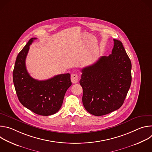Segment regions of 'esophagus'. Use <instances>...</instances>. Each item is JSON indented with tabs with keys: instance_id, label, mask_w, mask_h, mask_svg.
Masks as SVG:
<instances>
[{
	"instance_id": "obj_1",
	"label": "esophagus",
	"mask_w": 152,
	"mask_h": 152,
	"mask_svg": "<svg viewBox=\"0 0 152 152\" xmlns=\"http://www.w3.org/2000/svg\"><path fill=\"white\" fill-rule=\"evenodd\" d=\"M79 77L77 74H72L71 75V80L73 83H77L79 81Z\"/></svg>"
}]
</instances>
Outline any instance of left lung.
I'll use <instances>...</instances> for the list:
<instances>
[{
    "label": "left lung",
    "instance_id": "8db88e82",
    "mask_svg": "<svg viewBox=\"0 0 152 152\" xmlns=\"http://www.w3.org/2000/svg\"><path fill=\"white\" fill-rule=\"evenodd\" d=\"M114 42L111 54L82 70V103L85 110L96 116L119 109L131 84V61L122 42L115 39Z\"/></svg>",
    "mask_w": 152,
    "mask_h": 152
}]
</instances>
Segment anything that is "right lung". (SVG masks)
Masks as SVG:
<instances>
[{
	"label": "right lung",
	"mask_w": 152,
	"mask_h": 152,
	"mask_svg": "<svg viewBox=\"0 0 152 152\" xmlns=\"http://www.w3.org/2000/svg\"><path fill=\"white\" fill-rule=\"evenodd\" d=\"M35 39H30L18 54L13 70V82L21 104L38 115L48 116L59 110L72 82L69 73L58 75L45 80H36L29 75L25 61L29 46Z\"/></svg>",
	"instance_id": "right-lung-1"
}]
</instances>
